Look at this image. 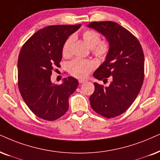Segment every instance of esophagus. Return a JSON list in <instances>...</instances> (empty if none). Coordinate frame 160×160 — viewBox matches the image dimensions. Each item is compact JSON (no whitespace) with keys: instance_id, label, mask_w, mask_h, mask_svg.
Segmentation results:
<instances>
[{"instance_id":"obj_1","label":"esophagus","mask_w":160,"mask_h":160,"mask_svg":"<svg viewBox=\"0 0 160 160\" xmlns=\"http://www.w3.org/2000/svg\"><path fill=\"white\" fill-rule=\"evenodd\" d=\"M78 82H79V83H83V82H86V80H84V79H80V80H78Z\"/></svg>"}]
</instances>
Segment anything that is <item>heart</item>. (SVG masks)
<instances>
[{
    "instance_id": "heart-1",
    "label": "heart",
    "mask_w": 160,
    "mask_h": 160,
    "mask_svg": "<svg viewBox=\"0 0 160 160\" xmlns=\"http://www.w3.org/2000/svg\"><path fill=\"white\" fill-rule=\"evenodd\" d=\"M82 38L86 45L92 48L93 53L100 59H104L108 52V44L106 42L100 41V36L94 30H86L82 32ZM74 38L71 36L66 40L62 46V55L68 57L72 51V46ZM96 64L91 60L75 59L70 62L68 65V70L69 73L76 78H86L92 69H94Z\"/></svg>"
}]
</instances>
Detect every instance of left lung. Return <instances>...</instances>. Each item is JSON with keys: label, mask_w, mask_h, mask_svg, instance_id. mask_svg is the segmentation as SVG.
<instances>
[{"label": "left lung", "mask_w": 160, "mask_h": 160, "mask_svg": "<svg viewBox=\"0 0 160 160\" xmlns=\"http://www.w3.org/2000/svg\"><path fill=\"white\" fill-rule=\"evenodd\" d=\"M87 26L106 38L109 44L106 60L93 75L112 82L104 87L94 82L90 96L93 110L106 118L122 114L134 102L144 80V54L138 40L120 24L112 21L92 22Z\"/></svg>", "instance_id": "obj_1"}]
</instances>
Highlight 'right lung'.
I'll return each mask as SVG.
<instances>
[{"mask_svg": "<svg viewBox=\"0 0 160 160\" xmlns=\"http://www.w3.org/2000/svg\"><path fill=\"white\" fill-rule=\"evenodd\" d=\"M81 26H48L38 30L22 46L18 60V88L26 106L36 116L53 121L65 114L68 98L78 88L73 77L55 85L51 76L59 67L62 46L68 38Z\"/></svg>", "mask_w": 160, "mask_h": 160, "instance_id": "1", "label": "right lung"}]
</instances>
